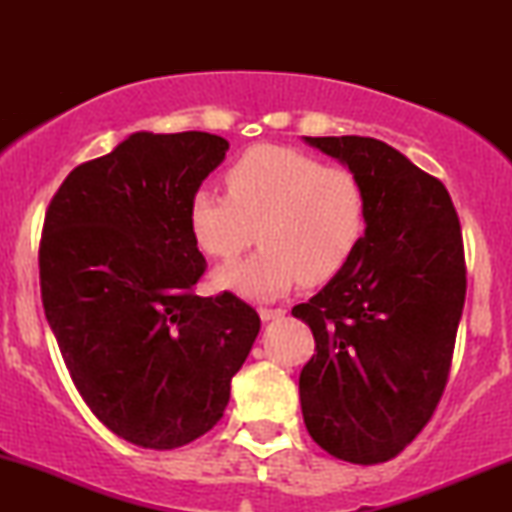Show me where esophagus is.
Here are the masks:
<instances>
[{"mask_svg": "<svg viewBox=\"0 0 512 512\" xmlns=\"http://www.w3.org/2000/svg\"><path fill=\"white\" fill-rule=\"evenodd\" d=\"M258 314H261L263 321H275V319H282L286 310H282V307H277V310H270V307H261Z\"/></svg>", "mask_w": 512, "mask_h": 512, "instance_id": "34e87169", "label": "esophagus"}]
</instances>
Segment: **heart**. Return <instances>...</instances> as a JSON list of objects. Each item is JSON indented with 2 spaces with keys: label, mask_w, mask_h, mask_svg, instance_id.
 <instances>
[{
  "label": "heart",
  "mask_w": 512,
  "mask_h": 512,
  "mask_svg": "<svg viewBox=\"0 0 512 512\" xmlns=\"http://www.w3.org/2000/svg\"><path fill=\"white\" fill-rule=\"evenodd\" d=\"M228 193L198 188L188 205L195 242L233 261L261 237L263 247L216 270L214 286L251 300L284 296L298 282L317 286L352 261L366 235L368 198L347 167H326L286 146H251L226 172Z\"/></svg>",
  "instance_id": "heart-1"
}]
</instances>
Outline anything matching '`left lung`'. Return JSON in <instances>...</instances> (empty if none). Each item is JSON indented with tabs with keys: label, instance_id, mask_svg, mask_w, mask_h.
<instances>
[{
	"label": "left lung",
	"instance_id": "obj_1",
	"mask_svg": "<svg viewBox=\"0 0 512 512\" xmlns=\"http://www.w3.org/2000/svg\"><path fill=\"white\" fill-rule=\"evenodd\" d=\"M361 179L366 235L352 261L293 317L312 328L300 408L314 443L382 464L429 422L464 310L459 216L447 188L373 137H305Z\"/></svg>",
	"mask_w": 512,
	"mask_h": 512
}]
</instances>
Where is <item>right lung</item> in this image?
I'll return each mask as SVG.
<instances>
[{"label": "right lung", "mask_w": 512, "mask_h": 512, "mask_svg": "<svg viewBox=\"0 0 512 512\" xmlns=\"http://www.w3.org/2000/svg\"><path fill=\"white\" fill-rule=\"evenodd\" d=\"M226 151L209 132H132L69 172L46 212L41 300L62 359L93 415L149 450L219 422L261 331L233 293H193L207 263L188 205Z\"/></svg>", "instance_id": "add662e5"}]
</instances>
